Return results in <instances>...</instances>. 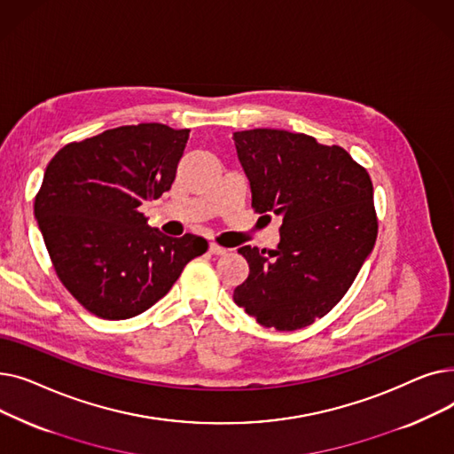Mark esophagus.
<instances>
[{"mask_svg": "<svg viewBox=\"0 0 454 454\" xmlns=\"http://www.w3.org/2000/svg\"><path fill=\"white\" fill-rule=\"evenodd\" d=\"M209 254H213V255H226V254H228V248H223V247H219V245L211 243V245H209Z\"/></svg>", "mask_w": 454, "mask_h": 454, "instance_id": "34e87169", "label": "esophagus"}]
</instances>
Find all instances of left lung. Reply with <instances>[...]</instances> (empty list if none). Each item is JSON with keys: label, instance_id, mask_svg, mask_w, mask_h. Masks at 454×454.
<instances>
[{"label": "left lung", "instance_id": "1", "mask_svg": "<svg viewBox=\"0 0 454 454\" xmlns=\"http://www.w3.org/2000/svg\"><path fill=\"white\" fill-rule=\"evenodd\" d=\"M252 207L281 217L274 250L241 247L248 278L233 301L265 327L294 331L335 307L373 250V185L339 145L276 129L233 132Z\"/></svg>", "mask_w": 454, "mask_h": 454}]
</instances>
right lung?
<instances>
[{
    "label": "right lung",
    "instance_id": "right-lung-1",
    "mask_svg": "<svg viewBox=\"0 0 454 454\" xmlns=\"http://www.w3.org/2000/svg\"><path fill=\"white\" fill-rule=\"evenodd\" d=\"M187 137L161 123L117 127L47 163L35 219L64 287L95 317L147 311L207 250L202 237L165 235L139 211L171 189Z\"/></svg>",
    "mask_w": 454,
    "mask_h": 454
}]
</instances>
